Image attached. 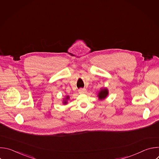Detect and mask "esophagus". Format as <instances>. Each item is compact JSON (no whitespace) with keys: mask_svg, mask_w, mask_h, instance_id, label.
<instances>
[{"mask_svg":"<svg viewBox=\"0 0 159 159\" xmlns=\"http://www.w3.org/2000/svg\"><path fill=\"white\" fill-rule=\"evenodd\" d=\"M87 93V90L85 89H80L79 90V94H85Z\"/></svg>","mask_w":159,"mask_h":159,"instance_id":"esophagus-1","label":"esophagus"}]
</instances>
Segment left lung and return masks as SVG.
Listing matches in <instances>:
<instances>
[{"mask_svg": "<svg viewBox=\"0 0 159 159\" xmlns=\"http://www.w3.org/2000/svg\"><path fill=\"white\" fill-rule=\"evenodd\" d=\"M109 94V90L106 87L104 88H101V90H99V92L98 94V97L99 100L100 101H102L104 99H105L107 96Z\"/></svg>", "mask_w": 159, "mask_h": 159, "instance_id": "8db88e82", "label": "left lung"}]
</instances>
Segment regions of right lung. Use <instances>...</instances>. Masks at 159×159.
<instances>
[{"label":"right lung","instance_id":"add662e5","mask_svg":"<svg viewBox=\"0 0 159 159\" xmlns=\"http://www.w3.org/2000/svg\"><path fill=\"white\" fill-rule=\"evenodd\" d=\"M70 99V96H65V98L63 99V101H62V103L64 104V105H66L68 104V101H69Z\"/></svg>","mask_w":159,"mask_h":159}]
</instances>
